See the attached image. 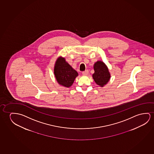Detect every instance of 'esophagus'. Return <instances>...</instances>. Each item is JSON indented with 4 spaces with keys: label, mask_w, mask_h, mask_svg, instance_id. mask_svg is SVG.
I'll use <instances>...</instances> for the list:
<instances>
[{
    "label": "esophagus",
    "mask_w": 154,
    "mask_h": 154,
    "mask_svg": "<svg viewBox=\"0 0 154 154\" xmlns=\"http://www.w3.org/2000/svg\"><path fill=\"white\" fill-rule=\"evenodd\" d=\"M82 74H83V75L86 76V75L88 74V70H85V71H83V72H82Z\"/></svg>",
    "instance_id": "obj_1"
}]
</instances>
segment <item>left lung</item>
I'll return each mask as SVG.
<instances>
[{
  "instance_id": "8db88e82",
  "label": "left lung",
  "mask_w": 154,
  "mask_h": 154,
  "mask_svg": "<svg viewBox=\"0 0 154 154\" xmlns=\"http://www.w3.org/2000/svg\"><path fill=\"white\" fill-rule=\"evenodd\" d=\"M95 72L93 74V78L97 85L103 87L109 81L111 75L109 69L105 63L98 61L94 65Z\"/></svg>"
}]
</instances>
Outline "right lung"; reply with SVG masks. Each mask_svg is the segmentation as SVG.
<instances>
[{
  "label": "right lung",
  "instance_id": "obj_1",
  "mask_svg": "<svg viewBox=\"0 0 154 154\" xmlns=\"http://www.w3.org/2000/svg\"><path fill=\"white\" fill-rule=\"evenodd\" d=\"M54 74L59 84L65 87H70L74 83L78 72L66 61L64 58L60 57L56 60Z\"/></svg>",
  "mask_w": 154,
  "mask_h": 154
}]
</instances>
